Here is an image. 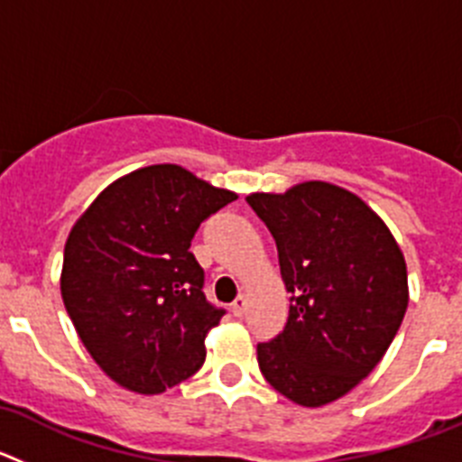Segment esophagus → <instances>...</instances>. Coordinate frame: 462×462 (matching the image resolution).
<instances>
[{
  "label": "esophagus",
  "instance_id": "1",
  "mask_svg": "<svg viewBox=\"0 0 462 462\" xmlns=\"http://www.w3.org/2000/svg\"><path fill=\"white\" fill-rule=\"evenodd\" d=\"M245 310H247V296H245V293H240L234 303H231V312H234L236 317H243Z\"/></svg>",
  "mask_w": 462,
  "mask_h": 462
}]
</instances>
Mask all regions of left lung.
Segmentation results:
<instances>
[{"mask_svg": "<svg viewBox=\"0 0 462 462\" xmlns=\"http://www.w3.org/2000/svg\"><path fill=\"white\" fill-rule=\"evenodd\" d=\"M247 203L275 238L291 291L284 330L256 346L261 373L300 407L336 402L373 373L402 324V250L361 196L333 182L252 191Z\"/></svg>", "mask_w": 462, "mask_h": 462, "instance_id": "8db88e82", "label": "left lung"}]
</instances>
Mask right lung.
Here are the masks:
<instances>
[{"label":"right lung","mask_w":462,"mask_h":462,"mask_svg":"<svg viewBox=\"0 0 462 462\" xmlns=\"http://www.w3.org/2000/svg\"><path fill=\"white\" fill-rule=\"evenodd\" d=\"M236 199L178 164L143 166L110 182L69 231L64 308L122 389L164 393L206 361L224 312L203 296L189 245L203 219Z\"/></svg>","instance_id":"right-lung-1"}]
</instances>
